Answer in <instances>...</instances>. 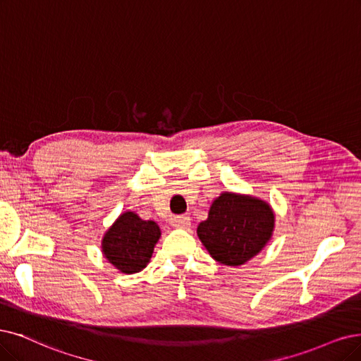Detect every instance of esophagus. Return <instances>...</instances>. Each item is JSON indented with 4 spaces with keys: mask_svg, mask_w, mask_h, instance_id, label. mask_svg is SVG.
Instances as JSON below:
<instances>
[{
    "mask_svg": "<svg viewBox=\"0 0 361 361\" xmlns=\"http://www.w3.org/2000/svg\"><path fill=\"white\" fill-rule=\"evenodd\" d=\"M171 226L178 229H188L190 226V217L189 216H173L171 217Z\"/></svg>",
    "mask_w": 361,
    "mask_h": 361,
    "instance_id": "esophagus-1",
    "label": "esophagus"
}]
</instances>
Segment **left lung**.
Returning <instances> with one entry per match:
<instances>
[{"instance_id": "1", "label": "left lung", "mask_w": 361, "mask_h": 361, "mask_svg": "<svg viewBox=\"0 0 361 361\" xmlns=\"http://www.w3.org/2000/svg\"><path fill=\"white\" fill-rule=\"evenodd\" d=\"M275 216L260 199L221 193L212 202L208 219L197 226L212 259L226 266H239L255 257L269 241Z\"/></svg>"}]
</instances>
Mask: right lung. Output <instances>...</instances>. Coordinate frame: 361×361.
Masks as SVG:
<instances>
[{
  "instance_id": "obj_1",
  "label": "right lung",
  "mask_w": 361,
  "mask_h": 361,
  "mask_svg": "<svg viewBox=\"0 0 361 361\" xmlns=\"http://www.w3.org/2000/svg\"><path fill=\"white\" fill-rule=\"evenodd\" d=\"M159 238L160 229L154 221L141 220L135 212L128 211L106 231L102 252L120 272L135 274L149 263Z\"/></svg>"
}]
</instances>
